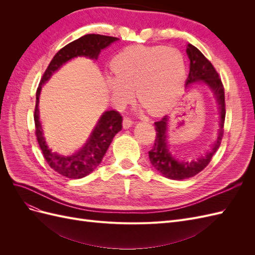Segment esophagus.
<instances>
[{
	"label": "esophagus",
	"instance_id": "obj_1",
	"mask_svg": "<svg viewBox=\"0 0 255 255\" xmlns=\"http://www.w3.org/2000/svg\"><path fill=\"white\" fill-rule=\"evenodd\" d=\"M132 125H133V121L130 120L129 118H123V121H122V127H123V128H130L132 127Z\"/></svg>",
	"mask_w": 255,
	"mask_h": 255
}]
</instances>
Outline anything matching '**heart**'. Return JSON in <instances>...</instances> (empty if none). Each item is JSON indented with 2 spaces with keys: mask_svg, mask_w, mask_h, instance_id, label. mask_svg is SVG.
<instances>
[{
  "mask_svg": "<svg viewBox=\"0 0 255 255\" xmlns=\"http://www.w3.org/2000/svg\"><path fill=\"white\" fill-rule=\"evenodd\" d=\"M114 78L107 80L116 106L136 98L153 116L167 113L174 105L186 74L183 54L161 45L135 44L116 54L111 63Z\"/></svg>",
  "mask_w": 255,
  "mask_h": 255,
  "instance_id": "1",
  "label": "heart"
}]
</instances>
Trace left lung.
Wrapping results in <instances>:
<instances>
[{"label": "left lung", "mask_w": 255, "mask_h": 255, "mask_svg": "<svg viewBox=\"0 0 255 255\" xmlns=\"http://www.w3.org/2000/svg\"><path fill=\"white\" fill-rule=\"evenodd\" d=\"M186 53L190 60L189 73L186 80V86L197 82H202L210 88L218 103L220 114V128L218 136L212 149L207 151L204 155L199 156L195 159H185L177 157L170 145L167 141V126L168 116L155 122L156 138L151 151H149V158L152 166L164 176L171 180H185L188 177L195 176L200 171L210 164L212 157L216 151L218 150L223 137V126L226 119V102H225V88L219 78V74L216 71L214 66L211 64L203 54L194 45L188 43L186 45Z\"/></svg>", "instance_id": "1"}]
</instances>
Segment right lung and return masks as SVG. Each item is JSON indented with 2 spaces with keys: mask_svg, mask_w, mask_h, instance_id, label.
<instances>
[{
  "mask_svg": "<svg viewBox=\"0 0 255 255\" xmlns=\"http://www.w3.org/2000/svg\"><path fill=\"white\" fill-rule=\"evenodd\" d=\"M117 40L116 37L88 34L65 45L51 60L37 88L34 121L38 144L49 166L68 179H82L100 165L113 138L122 128V116L116 111L104 112L89 133L72 142H60L42 127L38 109L41 87L67 61L78 56L97 59L101 50Z\"/></svg>",
  "mask_w": 255,
  "mask_h": 255,
  "instance_id": "obj_1",
  "label": "right lung"
}]
</instances>
